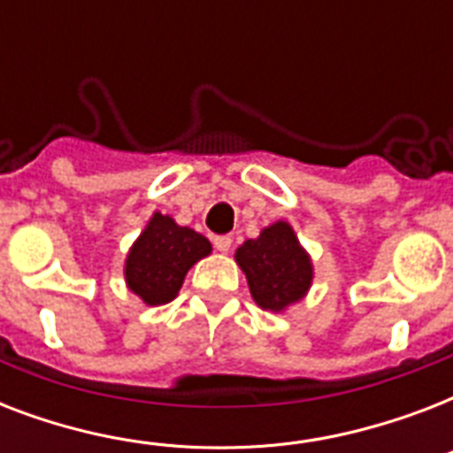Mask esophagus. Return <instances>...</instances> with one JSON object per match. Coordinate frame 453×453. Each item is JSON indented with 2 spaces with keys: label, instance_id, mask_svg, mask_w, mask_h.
Returning a JSON list of instances; mask_svg holds the SVG:
<instances>
[{
  "label": "esophagus",
  "instance_id": "obj_1",
  "mask_svg": "<svg viewBox=\"0 0 453 453\" xmlns=\"http://www.w3.org/2000/svg\"><path fill=\"white\" fill-rule=\"evenodd\" d=\"M213 247H216V251H220V254H227L230 247H233V237H230V234H216V237H213Z\"/></svg>",
  "mask_w": 453,
  "mask_h": 453
}]
</instances>
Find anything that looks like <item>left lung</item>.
I'll use <instances>...</instances> for the list:
<instances>
[{
  "label": "left lung",
  "mask_w": 453,
  "mask_h": 453,
  "mask_svg": "<svg viewBox=\"0 0 453 453\" xmlns=\"http://www.w3.org/2000/svg\"><path fill=\"white\" fill-rule=\"evenodd\" d=\"M247 275L254 301L265 310H284L303 298L312 280L308 254L289 223L265 227L258 240H247L234 254Z\"/></svg>",
  "instance_id": "8db88e82"
}]
</instances>
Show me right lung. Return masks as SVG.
Listing matches in <instances>:
<instances>
[{"instance_id":"obj_1","label":"right lung","mask_w":453,"mask_h":453,"mask_svg":"<svg viewBox=\"0 0 453 453\" xmlns=\"http://www.w3.org/2000/svg\"><path fill=\"white\" fill-rule=\"evenodd\" d=\"M211 251L206 237L155 213L127 258V284L148 305L176 298L188 270Z\"/></svg>"}]
</instances>
